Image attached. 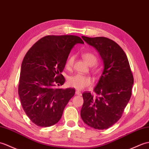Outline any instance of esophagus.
Instances as JSON below:
<instances>
[{
	"label": "esophagus",
	"mask_w": 149,
	"mask_h": 149,
	"mask_svg": "<svg viewBox=\"0 0 149 149\" xmlns=\"http://www.w3.org/2000/svg\"><path fill=\"white\" fill-rule=\"evenodd\" d=\"M75 94H77V95H81V92L80 91H76V92H75Z\"/></svg>",
	"instance_id": "obj_1"
}]
</instances>
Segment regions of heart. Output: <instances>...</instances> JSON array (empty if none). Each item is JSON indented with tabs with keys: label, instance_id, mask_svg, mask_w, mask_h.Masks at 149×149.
<instances>
[{
	"label": "heart",
	"instance_id": "b5f03b06",
	"mask_svg": "<svg viewBox=\"0 0 149 149\" xmlns=\"http://www.w3.org/2000/svg\"><path fill=\"white\" fill-rule=\"evenodd\" d=\"M82 57L85 61L90 65H94L97 62V58L96 56L91 52L84 53L82 54ZM74 58V56L71 55L67 59L65 64V67L68 70H71L72 66H73ZM94 71L97 73L98 70L97 69H94ZM68 83L70 87H73L77 90H81V89L89 86L92 84V79L87 76L78 74L69 77Z\"/></svg>",
	"mask_w": 149,
	"mask_h": 149
}]
</instances>
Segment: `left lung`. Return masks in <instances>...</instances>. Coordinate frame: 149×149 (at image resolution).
<instances>
[{"mask_svg": "<svg viewBox=\"0 0 149 149\" xmlns=\"http://www.w3.org/2000/svg\"><path fill=\"white\" fill-rule=\"evenodd\" d=\"M81 38L97 49L104 69L94 88L95 95L91 92L82 94L81 117L91 127L106 130L121 118L131 96L133 76L127 55L117 42L104 37Z\"/></svg>", "mask_w": 149, "mask_h": 149, "instance_id": "obj_1", "label": "left lung"}]
</instances>
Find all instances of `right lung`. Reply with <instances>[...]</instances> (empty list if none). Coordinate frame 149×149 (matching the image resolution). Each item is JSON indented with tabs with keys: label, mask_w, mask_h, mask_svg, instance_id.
Returning <instances> with one entry per match:
<instances>
[{
	"label": "right lung",
	"mask_w": 149,
	"mask_h": 149,
	"mask_svg": "<svg viewBox=\"0 0 149 149\" xmlns=\"http://www.w3.org/2000/svg\"><path fill=\"white\" fill-rule=\"evenodd\" d=\"M83 40L73 35L45 36L29 49L22 63L18 94L23 109L38 126L60 120L74 88H55L64 84L61 73L71 49Z\"/></svg>",
	"instance_id": "1"
}]
</instances>
